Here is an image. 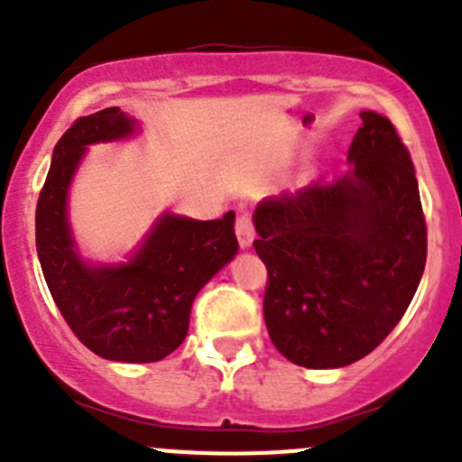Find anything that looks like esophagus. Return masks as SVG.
Listing matches in <instances>:
<instances>
[{
  "instance_id": "esophagus-1",
  "label": "esophagus",
  "mask_w": 462,
  "mask_h": 462,
  "mask_svg": "<svg viewBox=\"0 0 462 462\" xmlns=\"http://www.w3.org/2000/svg\"><path fill=\"white\" fill-rule=\"evenodd\" d=\"M236 236H238V243L243 250H247L254 240V226H252L250 212H238L236 217Z\"/></svg>"
}]
</instances>
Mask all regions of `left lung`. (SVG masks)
I'll return each mask as SVG.
<instances>
[{"instance_id": "left-lung-1", "label": "left lung", "mask_w": 462, "mask_h": 462, "mask_svg": "<svg viewBox=\"0 0 462 462\" xmlns=\"http://www.w3.org/2000/svg\"><path fill=\"white\" fill-rule=\"evenodd\" d=\"M361 120L345 175L268 196L254 210L268 336L303 368H342L377 349L426 268L410 150L389 117L363 110Z\"/></svg>"}]
</instances>
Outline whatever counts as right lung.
Listing matches in <instances>:
<instances>
[{"instance_id": "1", "label": "right lung", "mask_w": 462, "mask_h": 462, "mask_svg": "<svg viewBox=\"0 0 462 462\" xmlns=\"http://www.w3.org/2000/svg\"><path fill=\"white\" fill-rule=\"evenodd\" d=\"M132 132L134 120L120 108H104L79 117L57 141L36 203V252L73 336L108 361L152 363L182 345L196 293L234 259L238 240L234 210L212 222L164 215L129 263L85 266L69 234V182L85 145Z\"/></svg>"}]
</instances>
